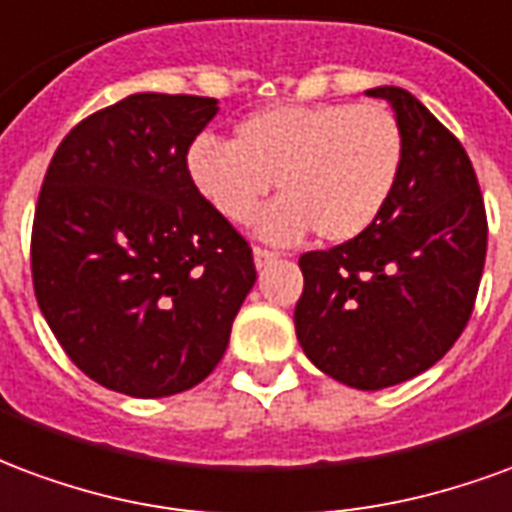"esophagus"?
I'll return each instance as SVG.
<instances>
[{"mask_svg":"<svg viewBox=\"0 0 512 512\" xmlns=\"http://www.w3.org/2000/svg\"><path fill=\"white\" fill-rule=\"evenodd\" d=\"M278 259V253L275 251H267V248H253V261H256V267H267V264H272V261Z\"/></svg>","mask_w":512,"mask_h":512,"instance_id":"1","label":"esophagus"}]
</instances>
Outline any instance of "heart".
Returning <instances> with one entry per match:
<instances>
[{
  "instance_id": "1",
  "label": "heart",
  "mask_w": 512,
  "mask_h": 512,
  "mask_svg": "<svg viewBox=\"0 0 512 512\" xmlns=\"http://www.w3.org/2000/svg\"><path fill=\"white\" fill-rule=\"evenodd\" d=\"M404 155V128L384 103H283L242 119L231 144L196 138L188 171L231 223H248L278 182L283 199L259 223L267 240L292 242L313 229L324 242H349L382 218Z\"/></svg>"
}]
</instances>
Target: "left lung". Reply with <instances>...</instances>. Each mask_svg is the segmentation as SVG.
I'll use <instances>...</instances> for the list:
<instances>
[{
    "label": "left lung",
    "mask_w": 512,
    "mask_h": 512,
    "mask_svg": "<svg viewBox=\"0 0 512 512\" xmlns=\"http://www.w3.org/2000/svg\"><path fill=\"white\" fill-rule=\"evenodd\" d=\"M395 108L404 171L371 229L300 256L294 308L302 352L357 390H382L428 371L475 311L488 220L461 141L401 87L368 89Z\"/></svg>",
    "instance_id": "1"
}]
</instances>
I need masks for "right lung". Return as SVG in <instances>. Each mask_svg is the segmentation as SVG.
I'll return each mask as SVG.
<instances>
[{
	"label": "right lung",
	"instance_id": "obj_1",
	"mask_svg": "<svg viewBox=\"0 0 512 512\" xmlns=\"http://www.w3.org/2000/svg\"><path fill=\"white\" fill-rule=\"evenodd\" d=\"M218 100L138 92L70 130L32 223V286L59 346L133 398L215 371L256 283L248 240L212 210L188 149Z\"/></svg>",
	"mask_w": 512,
	"mask_h": 512
}]
</instances>
